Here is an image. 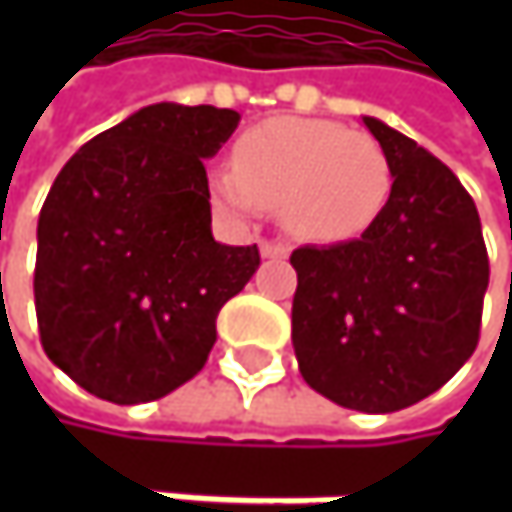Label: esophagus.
Masks as SVG:
<instances>
[{
  "label": "esophagus",
  "instance_id": "1",
  "mask_svg": "<svg viewBox=\"0 0 512 512\" xmlns=\"http://www.w3.org/2000/svg\"><path fill=\"white\" fill-rule=\"evenodd\" d=\"M260 257L266 260H278V257H287V246L284 243H260Z\"/></svg>",
  "mask_w": 512,
  "mask_h": 512
}]
</instances>
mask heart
I'll return each instance as SVG.
<instances>
[{
  "label": "heart",
  "mask_w": 512,
  "mask_h": 512,
  "mask_svg": "<svg viewBox=\"0 0 512 512\" xmlns=\"http://www.w3.org/2000/svg\"><path fill=\"white\" fill-rule=\"evenodd\" d=\"M391 186V162L373 136L314 118L257 124L240 136L234 168L210 171L222 213L249 222L263 207H278L287 234L317 246L367 234Z\"/></svg>",
  "instance_id": "obj_1"
}]
</instances>
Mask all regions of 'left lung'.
<instances>
[{"label": "left lung", "instance_id": "obj_1", "mask_svg": "<svg viewBox=\"0 0 512 512\" xmlns=\"http://www.w3.org/2000/svg\"><path fill=\"white\" fill-rule=\"evenodd\" d=\"M361 121L391 162V198L358 240L290 255L293 350L314 391L385 415L430 397L471 358L489 257L457 174L379 118Z\"/></svg>", "mask_w": 512, "mask_h": 512}]
</instances>
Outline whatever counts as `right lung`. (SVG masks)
I'll list each match as a JSON object with an SVG mask.
<instances>
[{
    "label": "right lung",
    "instance_id": "right-lung-1",
    "mask_svg": "<svg viewBox=\"0 0 512 512\" xmlns=\"http://www.w3.org/2000/svg\"><path fill=\"white\" fill-rule=\"evenodd\" d=\"M216 106L154 103L58 171L38 219L35 311L44 353L88 394L133 406L189 382L216 317L260 266L210 231L204 159L237 130Z\"/></svg>",
    "mask_w": 512,
    "mask_h": 512
}]
</instances>
